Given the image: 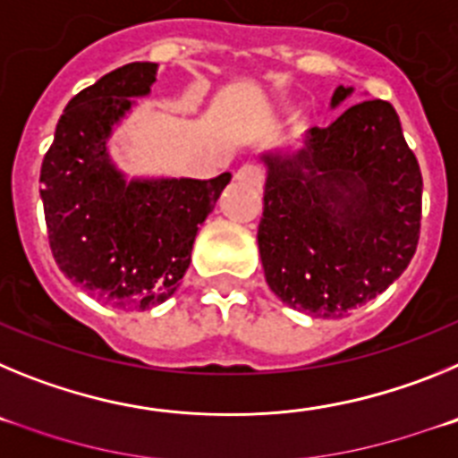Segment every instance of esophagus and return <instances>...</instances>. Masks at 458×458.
<instances>
[{
	"instance_id": "obj_1",
	"label": "esophagus",
	"mask_w": 458,
	"mask_h": 458,
	"mask_svg": "<svg viewBox=\"0 0 458 458\" xmlns=\"http://www.w3.org/2000/svg\"><path fill=\"white\" fill-rule=\"evenodd\" d=\"M236 181L245 185H252V188H259L264 183V169L257 167V165H242L236 172Z\"/></svg>"
}]
</instances>
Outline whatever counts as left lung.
<instances>
[{"label":"left lung","instance_id":"8db88e82","mask_svg":"<svg viewBox=\"0 0 458 458\" xmlns=\"http://www.w3.org/2000/svg\"><path fill=\"white\" fill-rule=\"evenodd\" d=\"M337 87L333 107L349 98ZM268 167L259 254L279 301L342 318L411 264L422 220V172L387 100L351 105L310 128L298 151L264 153Z\"/></svg>","mask_w":458,"mask_h":458}]
</instances>
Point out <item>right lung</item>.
Wrapping results in <instances>:
<instances>
[{
  "label": "right lung",
  "mask_w": 458,
  "mask_h": 458,
  "mask_svg": "<svg viewBox=\"0 0 458 458\" xmlns=\"http://www.w3.org/2000/svg\"><path fill=\"white\" fill-rule=\"evenodd\" d=\"M157 64L107 72L66 105L40 167V199L56 266L91 298L144 311L179 289L192 242L232 174L216 179L128 181L112 165L107 140Z\"/></svg>",
  "instance_id": "add662e5"
}]
</instances>
